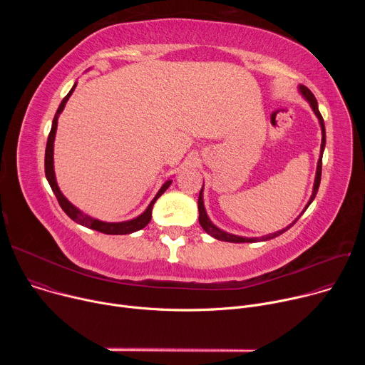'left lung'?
Here are the masks:
<instances>
[{"instance_id":"left-lung-1","label":"left lung","mask_w":365,"mask_h":365,"mask_svg":"<svg viewBox=\"0 0 365 365\" xmlns=\"http://www.w3.org/2000/svg\"><path fill=\"white\" fill-rule=\"evenodd\" d=\"M299 91H300V93L303 95V98L310 103V107H312V110H314V113H315V115L318 117V120H319V124H321V130H322V144H321V158H319V160H318V168H317V176H315V183H314V190H312V196H310V199H309V202H307V205H306V207L303 210V212L307 210V206L312 203V200L315 199V196H317V193H318V189H319V183H321V176H322V154H324V148H325V144H327V134H325V124H324V118H322V115H321V113H319V110H318V101H317V98H315V95L310 92V89L309 88H306L304 85H299ZM202 192H203V186H202V189H200V192H199V199H197V210H199V224H200V227L203 228V231L206 232V234H210L211 237H214V238H217V240H220V241H227V242H257L258 240L259 241H267V240H272V238H276V237H279L280 234H283L284 231H287L290 227H293L294 225V222L300 218V215L303 214H300L289 227H286V228H283V230H280V231H277V232H273V234H269V235H266V237H262V238H247V237H238V235H234V234H230V232H225V231H222V230H220L218 227H215L214 224H212V221L207 218V215H206V211H205V205H203V195H202Z\"/></svg>"}]
</instances>
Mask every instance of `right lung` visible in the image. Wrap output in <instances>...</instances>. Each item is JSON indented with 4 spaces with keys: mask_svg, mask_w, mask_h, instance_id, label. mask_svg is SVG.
Masks as SVG:
<instances>
[{
    "mask_svg": "<svg viewBox=\"0 0 365 365\" xmlns=\"http://www.w3.org/2000/svg\"><path fill=\"white\" fill-rule=\"evenodd\" d=\"M76 88V83L72 86V89L69 91V93L63 98V101L61 102V106L55 114V118H53V123H51V130L48 133V137H47V144H46V154H44V172H46V179L51 187V190H53V193L56 195L58 197V202L61 205L62 210L65 211V214L73 220L75 222L86 227V228H91V230H95V231H99L102 234H110V235H124V234H131V232H135L138 230H143L150 221H151V211H153V205L154 202L158 200L165 192L166 189L172 185V180L169 179L168 182H165V185L160 187V190L158 192V195L154 196V199L150 202V205L147 206V210L138 215L137 218L134 220H130V221H124V222H103V221H99V220H95L86 214H83L82 211H79L78 207L75 205H72L65 196L63 193L61 192L59 186H58V182H56V176H55V166H53V143H55V137H56V130H58V118L61 115V113L63 111L65 106L68 99L71 98V95L73 93Z\"/></svg>",
    "mask_w": 365,
    "mask_h": 365,
    "instance_id": "obj_1",
    "label": "right lung"
}]
</instances>
